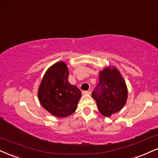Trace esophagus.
<instances>
[{
    "label": "esophagus",
    "instance_id": "esophagus-1",
    "mask_svg": "<svg viewBox=\"0 0 158 158\" xmlns=\"http://www.w3.org/2000/svg\"><path fill=\"white\" fill-rule=\"evenodd\" d=\"M82 94L84 95H90V90H87V91H83Z\"/></svg>",
    "mask_w": 158,
    "mask_h": 158
}]
</instances>
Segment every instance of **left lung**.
Listing matches in <instances>:
<instances>
[{
	"label": "left lung",
	"instance_id": "1",
	"mask_svg": "<svg viewBox=\"0 0 158 158\" xmlns=\"http://www.w3.org/2000/svg\"><path fill=\"white\" fill-rule=\"evenodd\" d=\"M127 88L116 68H105L99 73V83L92 93L102 115L110 117L123 108L127 100Z\"/></svg>",
	"mask_w": 158,
	"mask_h": 158
}]
</instances>
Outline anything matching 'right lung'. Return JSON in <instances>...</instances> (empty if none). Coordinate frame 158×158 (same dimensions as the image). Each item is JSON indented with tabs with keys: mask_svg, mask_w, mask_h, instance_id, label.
Listing matches in <instances>:
<instances>
[{
	"mask_svg": "<svg viewBox=\"0 0 158 158\" xmlns=\"http://www.w3.org/2000/svg\"><path fill=\"white\" fill-rule=\"evenodd\" d=\"M68 67L64 62L53 64L45 72L38 89V98L53 115L64 118L77 110L81 90L68 81Z\"/></svg>",
	"mask_w": 158,
	"mask_h": 158,
	"instance_id": "right-lung-1",
	"label": "right lung"
}]
</instances>
